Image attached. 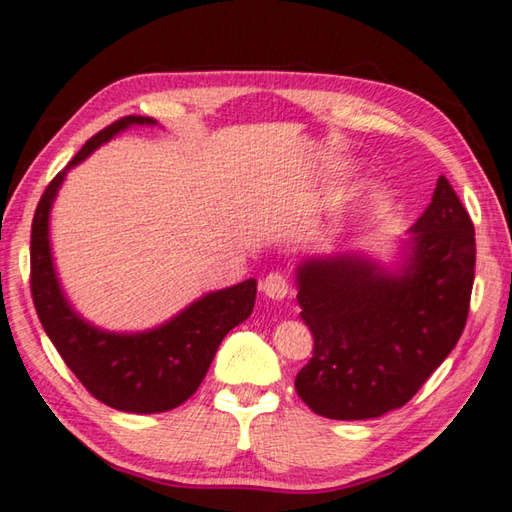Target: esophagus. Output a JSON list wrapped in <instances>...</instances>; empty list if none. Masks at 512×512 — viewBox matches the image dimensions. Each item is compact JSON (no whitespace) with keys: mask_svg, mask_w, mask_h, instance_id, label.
<instances>
[{"mask_svg":"<svg viewBox=\"0 0 512 512\" xmlns=\"http://www.w3.org/2000/svg\"><path fill=\"white\" fill-rule=\"evenodd\" d=\"M264 295L270 299H284L288 295V279L282 273H268L262 282Z\"/></svg>","mask_w":512,"mask_h":512,"instance_id":"obj_1","label":"esophagus"}]
</instances>
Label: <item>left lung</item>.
<instances>
[{
  "instance_id": "8db88e82",
  "label": "left lung",
  "mask_w": 512,
  "mask_h": 512,
  "mask_svg": "<svg viewBox=\"0 0 512 512\" xmlns=\"http://www.w3.org/2000/svg\"><path fill=\"white\" fill-rule=\"evenodd\" d=\"M475 282V226L442 175L410 228L399 275L337 255L297 268L313 357L297 395L328 419H370L408 404L464 333Z\"/></svg>"
}]
</instances>
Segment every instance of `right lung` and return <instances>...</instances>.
<instances>
[{"label": "right lung", "mask_w": 512, "mask_h": 512, "mask_svg": "<svg viewBox=\"0 0 512 512\" xmlns=\"http://www.w3.org/2000/svg\"><path fill=\"white\" fill-rule=\"evenodd\" d=\"M133 124L157 122L139 115L117 119L90 137L46 186L30 230V295L50 342L90 395L124 413H166L195 393L228 330L253 313L257 282L246 279L210 293L168 324L137 335L104 333L68 306L48 246L50 206L68 168Z\"/></svg>", "instance_id": "1"}]
</instances>
